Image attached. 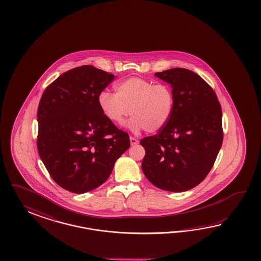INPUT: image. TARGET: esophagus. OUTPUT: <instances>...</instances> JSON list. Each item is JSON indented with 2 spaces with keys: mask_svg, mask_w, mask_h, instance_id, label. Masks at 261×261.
Listing matches in <instances>:
<instances>
[{
  "mask_svg": "<svg viewBox=\"0 0 261 261\" xmlns=\"http://www.w3.org/2000/svg\"><path fill=\"white\" fill-rule=\"evenodd\" d=\"M130 142H131V145H136L139 143V140L134 137H130Z\"/></svg>",
  "mask_w": 261,
  "mask_h": 261,
  "instance_id": "obj_1",
  "label": "esophagus"
}]
</instances>
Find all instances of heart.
Returning <instances> with one entry per match:
<instances>
[{
	"label": "heart",
	"instance_id": "1",
	"mask_svg": "<svg viewBox=\"0 0 261 261\" xmlns=\"http://www.w3.org/2000/svg\"><path fill=\"white\" fill-rule=\"evenodd\" d=\"M114 88L115 93L103 90L97 95L99 109L112 123L121 124L131 114L128 127L135 132L144 129L155 133L166 126L174 108L173 91L168 84L133 76L116 82Z\"/></svg>",
	"mask_w": 261,
	"mask_h": 261
}]
</instances>
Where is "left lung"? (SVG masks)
Listing matches in <instances>:
<instances>
[{
  "mask_svg": "<svg viewBox=\"0 0 261 261\" xmlns=\"http://www.w3.org/2000/svg\"><path fill=\"white\" fill-rule=\"evenodd\" d=\"M172 87L174 108L166 126L140 143L145 149L142 172L161 190L195 188L211 169L223 142L222 110L213 88L184 68L156 72Z\"/></svg>",
  "mask_w": 261,
  "mask_h": 261,
  "instance_id": "1",
  "label": "left lung"
}]
</instances>
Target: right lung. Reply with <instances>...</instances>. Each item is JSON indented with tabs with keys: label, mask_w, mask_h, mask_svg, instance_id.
<instances>
[{
	"label": "right lung",
	"mask_w": 261,
	"mask_h": 261,
	"mask_svg": "<svg viewBox=\"0 0 261 261\" xmlns=\"http://www.w3.org/2000/svg\"><path fill=\"white\" fill-rule=\"evenodd\" d=\"M115 75L84 65L62 73L40 99L37 148L53 180L85 193L105 182L130 147L126 132L103 116L97 95Z\"/></svg>",
	"instance_id": "1"
}]
</instances>
